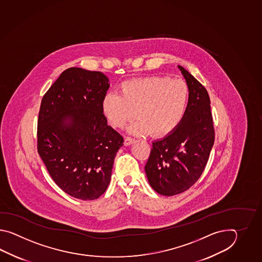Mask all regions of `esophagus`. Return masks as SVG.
<instances>
[{"instance_id":"34e87169","label":"esophagus","mask_w":262,"mask_h":262,"mask_svg":"<svg viewBox=\"0 0 262 262\" xmlns=\"http://www.w3.org/2000/svg\"><path fill=\"white\" fill-rule=\"evenodd\" d=\"M134 142H135V139H131V138H125V139H124V145H125V146L133 144Z\"/></svg>"}]
</instances>
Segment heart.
I'll return each mask as SVG.
<instances>
[{"instance_id":"1","label":"heart","mask_w":262,"mask_h":262,"mask_svg":"<svg viewBox=\"0 0 262 262\" xmlns=\"http://www.w3.org/2000/svg\"><path fill=\"white\" fill-rule=\"evenodd\" d=\"M189 98L188 85L183 80L152 76L124 81L119 95L108 93L103 97L101 110L114 128H122L137 114L129 133L165 137L182 123Z\"/></svg>"}]
</instances>
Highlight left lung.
Instances as JSON below:
<instances>
[{
    "label": "left lung",
    "instance_id": "obj_1",
    "mask_svg": "<svg viewBox=\"0 0 262 262\" xmlns=\"http://www.w3.org/2000/svg\"><path fill=\"white\" fill-rule=\"evenodd\" d=\"M178 68L189 88L187 112L177 128L152 142L145 166L151 188L167 196L183 193L199 180L214 142L208 92L184 67Z\"/></svg>",
    "mask_w": 262,
    "mask_h": 262
}]
</instances>
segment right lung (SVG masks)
<instances>
[{"mask_svg":"<svg viewBox=\"0 0 262 262\" xmlns=\"http://www.w3.org/2000/svg\"><path fill=\"white\" fill-rule=\"evenodd\" d=\"M103 73L71 67L45 94L37 123V150L55 184L82 201L106 191L123 137L102 113L110 88Z\"/></svg>","mask_w":262,"mask_h":262,"instance_id":"right-lung-1","label":"right lung"}]
</instances>
